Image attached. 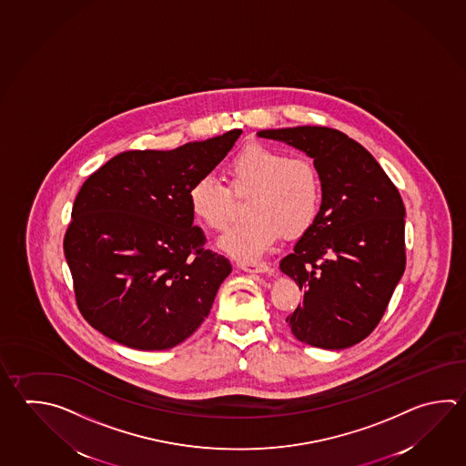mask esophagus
Listing matches in <instances>:
<instances>
[{
    "label": "esophagus",
    "mask_w": 466,
    "mask_h": 466,
    "mask_svg": "<svg viewBox=\"0 0 466 466\" xmlns=\"http://www.w3.org/2000/svg\"><path fill=\"white\" fill-rule=\"evenodd\" d=\"M238 265L244 272L265 273L270 270L268 265L264 264V262H257V260H246L244 258V260H238Z\"/></svg>",
    "instance_id": "34e87169"
}]
</instances>
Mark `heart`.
I'll return each instance as SVG.
<instances>
[{"label":"heart","instance_id":"b5f03b06","mask_svg":"<svg viewBox=\"0 0 466 466\" xmlns=\"http://www.w3.org/2000/svg\"><path fill=\"white\" fill-rule=\"evenodd\" d=\"M228 186L219 177L202 175L187 187L194 218L216 232L228 228L236 212V198L250 193L246 211L250 218L230 228L220 247L236 257L264 254L287 236L305 232L323 204V181L317 165L280 149L250 145L228 161Z\"/></svg>","mask_w":466,"mask_h":466}]
</instances>
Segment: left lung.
Segmentation results:
<instances>
[{
	"instance_id": "8db88e82",
	"label": "left lung",
	"mask_w": 466,
	"mask_h": 466,
	"mask_svg": "<svg viewBox=\"0 0 466 466\" xmlns=\"http://www.w3.org/2000/svg\"><path fill=\"white\" fill-rule=\"evenodd\" d=\"M305 151L323 181V204L280 270L303 303L287 317L301 343L344 350L374 331L405 270V208L368 149L339 130L293 127L257 133Z\"/></svg>"
}]
</instances>
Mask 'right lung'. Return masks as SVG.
Segmentation results:
<instances>
[{
  "label": "right lung",
  "mask_w": 466,
  "mask_h": 466,
  "mask_svg": "<svg viewBox=\"0 0 466 466\" xmlns=\"http://www.w3.org/2000/svg\"><path fill=\"white\" fill-rule=\"evenodd\" d=\"M240 133L169 151H123L88 176L64 236L88 325L143 351L169 350L201 326L232 267L204 247L187 187L219 165Z\"/></svg>",
  "instance_id": "right-lung-1"
}]
</instances>
